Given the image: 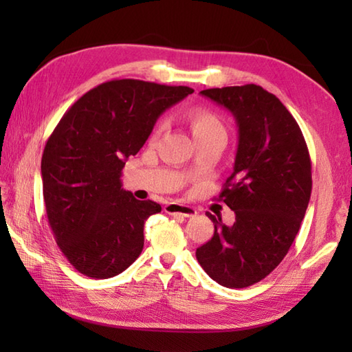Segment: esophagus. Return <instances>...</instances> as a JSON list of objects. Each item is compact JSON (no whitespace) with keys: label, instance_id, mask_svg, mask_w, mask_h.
Returning <instances> with one entry per match:
<instances>
[{"label":"esophagus","instance_id":"1","mask_svg":"<svg viewBox=\"0 0 352 352\" xmlns=\"http://www.w3.org/2000/svg\"><path fill=\"white\" fill-rule=\"evenodd\" d=\"M164 212L168 214H174V216H182V218H193L197 216V208H193L190 206H184V204H177V203H169L164 206Z\"/></svg>","mask_w":352,"mask_h":352}]
</instances>
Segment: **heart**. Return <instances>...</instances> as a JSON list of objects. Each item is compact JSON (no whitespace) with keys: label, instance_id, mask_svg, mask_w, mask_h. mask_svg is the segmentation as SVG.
Returning a JSON list of instances; mask_svg holds the SVG:
<instances>
[{"label":"heart","instance_id":"obj_1","mask_svg":"<svg viewBox=\"0 0 352 352\" xmlns=\"http://www.w3.org/2000/svg\"><path fill=\"white\" fill-rule=\"evenodd\" d=\"M189 124H190V130L195 140H203L206 138H210L213 134H219V133H226V129L221 122V119L216 116L213 111L207 110V109H195L189 113ZM163 130V124L157 126L154 131V136L160 134Z\"/></svg>","mask_w":352,"mask_h":352}]
</instances>
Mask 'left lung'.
<instances>
[{
  "label": "left lung",
  "instance_id": "8db88e82",
  "mask_svg": "<svg viewBox=\"0 0 352 352\" xmlns=\"http://www.w3.org/2000/svg\"><path fill=\"white\" fill-rule=\"evenodd\" d=\"M233 113L239 129L234 169L219 193L233 226L206 213L213 237L197 250L212 280L242 289L263 280L286 257L311 193V162L300 125L274 94L245 85L201 91Z\"/></svg>",
  "mask_w": 352,
  "mask_h": 352
}]
</instances>
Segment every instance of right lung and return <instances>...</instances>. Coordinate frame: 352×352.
<instances>
[{"mask_svg": "<svg viewBox=\"0 0 352 352\" xmlns=\"http://www.w3.org/2000/svg\"><path fill=\"white\" fill-rule=\"evenodd\" d=\"M188 86L110 80L66 111L42 154L43 203L52 234L69 263L91 278L125 271L144 250V226L162 212L122 189L121 174L164 110Z\"/></svg>", "mask_w": 352, "mask_h": 352, "instance_id": "add662e5", "label": "right lung"}]
</instances>
